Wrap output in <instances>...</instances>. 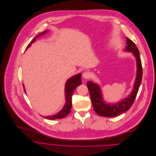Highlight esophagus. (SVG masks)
<instances>
[{"mask_svg": "<svg viewBox=\"0 0 156 156\" xmlns=\"http://www.w3.org/2000/svg\"><path fill=\"white\" fill-rule=\"evenodd\" d=\"M83 77L85 79H88L91 77V73L89 72H85L83 74Z\"/></svg>", "mask_w": 156, "mask_h": 156, "instance_id": "obj_1", "label": "esophagus"}]
</instances>
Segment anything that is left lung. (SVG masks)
Wrapping results in <instances>:
<instances>
[{"instance_id": "1", "label": "left lung", "mask_w": 156, "mask_h": 156, "mask_svg": "<svg viewBox=\"0 0 156 156\" xmlns=\"http://www.w3.org/2000/svg\"><path fill=\"white\" fill-rule=\"evenodd\" d=\"M127 39V47L126 50L132 52L136 58L137 73L136 77L134 83V87L131 94L121 101L115 104H107L103 100L101 95V90L100 87L95 83L88 81L87 83L88 89L90 92L91 103L97 114L100 116L112 117H115L127 111L133 104L136 95L138 93L141 80L143 69L141 61L139 50L135 44L129 38Z\"/></svg>"}]
</instances>
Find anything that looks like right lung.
<instances>
[{
	"instance_id": "right-lung-1",
	"label": "right lung",
	"mask_w": 156,
	"mask_h": 156,
	"mask_svg": "<svg viewBox=\"0 0 156 156\" xmlns=\"http://www.w3.org/2000/svg\"><path fill=\"white\" fill-rule=\"evenodd\" d=\"M47 30L44 31V32H42L38 36H37L36 37V38L45 34L47 33ZM36 38L33 39L32 40V41H31L29 44V45L27 47V48H29L30 46V45L36 41ZM81 83H82L81 74H78L71 77L69 80H68V81L66 82V86H65V94H66V105H65L64 108L62 109V110L60 111L56 114L53 115L46 116V117H45V118H46L47 119H50V120H55V119H63V118L65 117L66 116H67L70 113L71 109L72 108V95L73 94V92L75 90L77 86L80 85ZM23 88H24L23 84ZM24 90L25 91V89H24Z\"/></svg>"
}]
</instances>
